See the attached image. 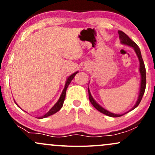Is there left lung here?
<instances>
[{
	"instance_id": "left-lung-1",
	"label": "left lung",
	"mask_w": 155,
	"mask_h": 155,
	"mask_svg": "<svg viewBox=\"0 0 155 155\" xmlns=\"http://www.w3.org/2000/svg\"><path fill=\"white\" fill-rule=\"evenodd\" d=\"M118 33H119V36H120L121 43H122V44H124V45H127V46H129V47H133V49H134L135 51H136L137 56H138V60H139V63H140L139 71L140 74V79H141L140 80L139 95H138V100H137V101H136V104H135V106H133V107L131 108L130 110V111H132V110L134 109V108H136L137 106L139 105L140 101H141L142 97H143V94H144L145 89H146V84H147L146 83V68H145L144 63H143V59H142L141 53H140V49H139V47H138V45H137V44L135 43L133 41L131 40V39L129 37L124 33V32L119 31ZM88 93H89V99H90V103H91V104H92V106H93L94 107L96 108V109L98 110V111L101 112V113L107 115V116L112 117H121V116H122V115L124 114H113V113H111V112L107 111V110H106L105 108H103L102 106H101L100 105H99L95 100H94V98L91 95V93H90V90H89V89H88ZM127 112H126V113H127Z\"/></svg>"
}]
</instances>
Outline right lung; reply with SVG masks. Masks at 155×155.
Returning <instances> with one entry per match:
<instances>
[{"label":"right lung","instance_id":"add662e5","mask_svg":"<svg viewBox=\"0 0 155 155\" xmlns=\"http://www.w3.org/2000/svg\"><path fill=\"white\" fill-rule=\"evenodd\" d=\"M77 73H78V71L75 72L74 74H71V75L68 78L67 80H66V82H65V87H64L63 92H62V94H61V95H60L59 100H58V102H57L56 104H54V106H53V107L51 108V109L49 110V111H48L47 114H44V116H42V117H38V119L45 118V117L51 116V115L54 114L56 113V112H58L60 109V108H62V106H63V105L64 101H65V93H66V90H67L68 87V85L70 84L71 81H72L73 79L74 78V76H75V75L76 74H77ZM17 106H18V105H17ZM19 108H20V107H19Z\"/></svg>","mask_w":155,"mask_h":155}]
</instances>
